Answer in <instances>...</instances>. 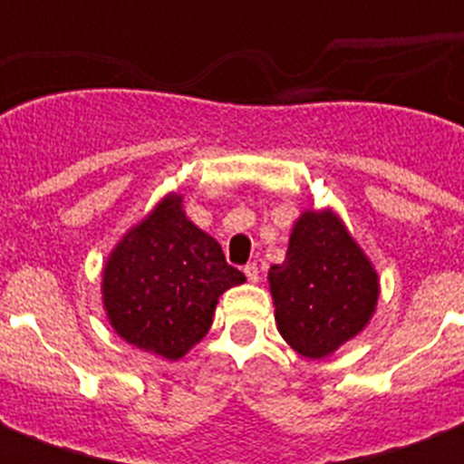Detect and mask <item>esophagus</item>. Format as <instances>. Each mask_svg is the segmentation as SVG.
I'll return each mask as SVG.
<instances>
[{"instance_id": "34e87169", "label": "esophagus", "mask_w": 464, "mask_h": 464, "mask_svg": "<svg viewBox=\"0 0 464 464\" xmlns=\"http://www.w3.org/2000/svg\"><path fill=\"white\" fill-rule=\"evenodd\" d=\"M243 272H246V276L253 284L260 282V267H257V262H247L246 267H243Z\"/></svg>"}]
</instances>
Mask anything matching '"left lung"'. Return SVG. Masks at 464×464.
<instances>
[{
  "mask_svg": "<svg viewBox=\"0 0 464 464\" xmlns=\"http://www.w3.org/2000/svg\"><path fill=\"white\" fill-rule=\"evenodd\" d=\"M276 327L298 353L323 359L373 315L378 275L332 211H305L289 253L269 269Z\"/></svg>",
  "mask_w": 464,
  "mask_h": 464,
  "instance_id": "8db88e82",
  "label": "left lung"
}]
</instances>
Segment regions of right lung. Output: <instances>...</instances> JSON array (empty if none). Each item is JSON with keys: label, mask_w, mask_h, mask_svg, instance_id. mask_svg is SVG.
I'll use <instances>...</instances> for the list:
<instances>
[{"label": "right lung", "mask_w": 464, "mask_h": 464, "mask_svg": "<svg viewBox=\"0 0 464 464\" xmlns=\"http://www.w3.org/2000/svg\"><path fill=\"white\" fill-rule=\"evenodd\" d=\"M243 282L180 197H166L108 257L103 304L120 337L175 361L207 334L218 296Z\"/></svg>", "instance_id": "right-lung-1"}]
</instances>
